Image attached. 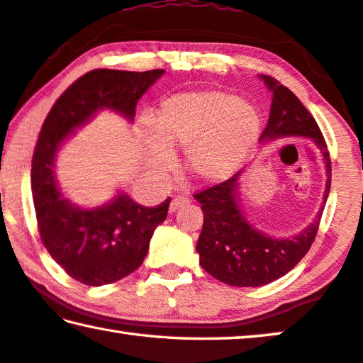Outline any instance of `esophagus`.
I'll return each mask as SVG.
<instances>
[{
    "mask_svg": "<svg viewBox=\"0 0 363 363\" xmlns=\"http://www.w3.org/2000/svg\"><path fill=\"white\" fill-rule=\"evenodd\" d=\"M189 203H191V199H187V197H174V199L171 200V203H169V211L174 213L176 210H179V208H182V206H186Z\"/></svg>",
    "mask_w": 363,
    "mask_h": 363,
    "instance_id": "obj_1",
    "label": "esophagus"
}]
</instances>
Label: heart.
<instances>
[{"instance_id":"obj_1","label":"heart","mask_w":363,"mask_h":363,"mask_svg":"<svg viewBox=\"0 0 363 363\" xmlns=\"http://www.w3.org/2000/svg\"><path fill=\"white\" fill-rule=\"evenodd\" d=\"M145 148L157 177L172 169V152L184 148V169L194 179L220 182L244 163L260 132L257 109L220 90L182 91L163 100Z\"/></svg>"}]
</instances>
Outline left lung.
<instances>
[{
  "label": "left lung",
  "mask_w": 363,
  "mask_h": 363,
  "mask_svg": "<svg viewBox=\"0 0 363 363\" xmlns=\"http://www.w3.org/2000/svg\"><path fill=\"white\" fill-rule=\"evenodd\" d=\"M260 79L272 91L269 119L260 142L268 143L289 137L313 140L326 168L325 205L331 187V160L318 124L289 89L269 76H260ZM240 176L242 171L231 179L195 194L203 211L197 252L202 268L221 283L235 287H258L289 273L302 260L318 231L323 205L315 221L294 238H273L247 221L239 203Z\"/></svg>",
  "instance_id": "8db88e82"
}]
</instances>
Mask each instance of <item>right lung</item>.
Segmentation results:
<instances>
[{
	"mask_svg": "<svg viewBox=\"0 0 363 363\" xmlns=\"http://www.w3.org/2000/svg\"><path fill=\"white\" fill-rule=\"evenodd\" d=\"M163 74V69L90 71L56 100L40 130L32 158V197L40 238L55 262L82 284H109L135 272L147 257L155 229L166 220L171 199L148 208L119 191L105 205L82 208L57 186V152L74 130L101 109L132 123L137 101Z\"/></svg>",
	"mask_w": 363,
	"mask_h": 363,
	"instance_id": "1",
	"label": "right lung"
}]
</instances>
